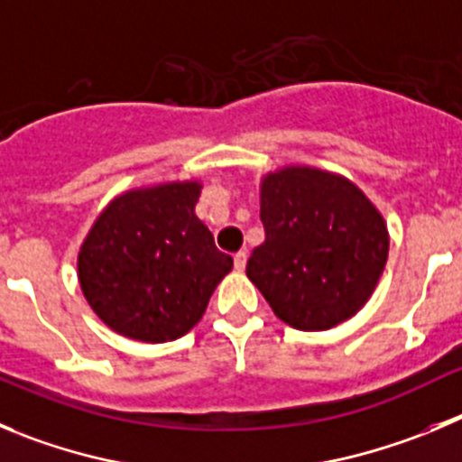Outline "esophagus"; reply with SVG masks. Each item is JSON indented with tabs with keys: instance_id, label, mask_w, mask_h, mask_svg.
Segmentation results:
<instances>
[{
	"instance_id": "34e87169",
	"label": "esophagus",
	"mask_w": 462,
	"mask_h": 462,
	"mask_svg": "<svg viewBox=\"0 0 462 462\" xmlns=\"http://www.w3.org/2000/svg\"><path fill=\"white\" fill-rule=\"evenodd\" d=\"M245 260H248V253H245V251L236 253V255H235V269L244 271L245 269Z\"/></svg>"
}]
</instances>
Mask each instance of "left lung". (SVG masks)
<instances>
[{
  "mask_svg": "<svg viewBox=\"0 0 462 462\" xmlns=\"http://www.w3.org/2000/svg\"><path fill=\"white\" fill-rule=\"evenodd\" d=\"M260 218L266 239L245 275L275 317L296 330H328L367 303L390 235L356 184L319 168H280L260 184Z\"/></svg>",
  "mask_w": 462,
  "mask_h": 462,
  "instance_id": "obj_1",
  "label": "left lung"
}]
</instances>
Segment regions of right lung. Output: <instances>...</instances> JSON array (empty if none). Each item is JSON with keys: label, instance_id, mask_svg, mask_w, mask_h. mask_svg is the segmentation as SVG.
<instances>
[{"label": "right lung", "instance_id": "add662e5", "mask_svg": "<svg viewBox=\"0 0 462 462\" xmlns=\"http://www.w3.org/2000/svg\"><path fill=\"white\" fill-rule=\"evenodd\" d=\"M200 182H168L114 198L77 257L93 312L148 344L182 337L205 314L232 257L196 217Z\"/></svg>", "mask_w": 462, "mask_h": 462}]
</instances>
